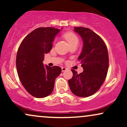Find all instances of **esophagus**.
I'll use <instances>...</instances> for the list:
<instances>
[{"mask_svg": "<svg viewBox=\"0 0 127 127\" xmlns=\"http://www.w3.org/2000/svg\"><path fill=\"white\" fill-rule=\"evenodd\" d=\"M67 69V68L66 67H63L62 68V72H64V71L66 70Z\"/></svg>", "mask_w": 127, "mask_h": 127, "instance_id": "obj_1", "label": "esophagus"}]
</instances>
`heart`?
Returning <instances> with one entry per match:
<instances>
[{
    "label": "heart",
    "instance_id": "obj_1",
    "mask_svg": "<svg viewBox=\"0 0 127 127\" xmlns=\"http://www.w3.org/2000/svg\"><path fill=\"white\" fill-rule=\"evenodd\" d=\"M65 39L67 40L70 45H72L75 43H78V38L74 33L68 32L64 34Z\"/></svg>",
    "mask_w": 127,
    "mask_h": 127
}]
</instances>
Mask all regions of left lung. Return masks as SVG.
Returning <instances> with one entry per match:
<instances>
[{
	"label": "left lung",
	"instance_id": "left-lung-1",
	"mask_svg": "<svg viewBox=\"0 0 127 127\" xmlns=\"http://www.w3.org/2000/svg\"><path fill=\"white\" fill-rule=\"evenodd\" d=\"M74 31L81 36L84 43L78 57L84 71L78 74L72 70L73 77L68 83L75 95L87 97L95 94L105 81L109 68L108 51L103 39L91 29L76 27Z\"/></svg>",
	"mask_w": 127,
	"mask_h": 127
}]
</instances>
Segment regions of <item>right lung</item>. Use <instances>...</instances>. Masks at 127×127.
Segmentation results:
<instances>
[{
    "mask_svg": "<svg viewBox=\"0 0 127 127\" xmlns=\"http://www.w3.org/2000/svg\"><path fill=\"white\" fill-rule=\"evenodd\" d=\"M60 31L49 27L36 29L26 36L18 48L16 66L19 79L26 91L36 98L51 94L55 79L62 72L60 67L45 66L42 63Z\"/></svg>",
    "mask_w": 127,
    "mask_h": 127,
    "instance_id": "add662e5",
    "label": "right lung"
}]
</instances>
